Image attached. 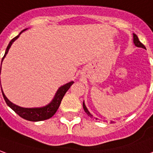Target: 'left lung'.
I'll return each instance as SVG.
<instances>
[{"instance_id": "obj_1", "label": "left lung", "mask_w": 153, "mask_h": 153, "mask_svg": "<svg viewBox=\"0 0 153 153\" xmlns=\"http://www.w3.org/2000/svg\"><path fill=\"white\" fill-rule=\"evenodd\" d=\"M133 38H134V45L136 46V47L143 48H146L143 44H142L140 41H139L138 38H137V36L136 35V34H135V33H133ZM83 109H84L85 112L86 113V114H87L88 116H90L91 118H93V117H94V116H93V114H91L90 113V111L88 110V109L86 108V106H85L84 101H83ZM96 120H97V118H96Z\"/></svg>"}]
</instances>
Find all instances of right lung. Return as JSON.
<instances>
[{
	"label": "right lung",
	"mask_w": 153,
	"mask_h": 153,
	"mask_svg": "<svg viewBox=\"0 0 153 153\" xmlns=\"http://www.w3.org/2000/svg\"><path fill=\"white\" fill-rule=\"evenodd\" d=\"M27 29L22 30L20 33L17 35L16 37H15L13 39H11V41L10 42L8 46L6 48V50H5V55L2 58L1 60V64L3 59L5 58L6 54L8 53V51H9L10 48L11 47L12 44L16 41L18 38L19 37V35L24 32ZM74 83V82H70L65 84V85L60 86L58 90L56 92L55 96H54L53 99L51 100V102L49 104H48L45 106H43V107H34V108H24V107H20L19 105H16L15 104H13L11 101H10L8 98L5 96V95L4 94V92L2 91L1 87V92L2 95H3V97H4V100H5V102L7 104V105L9 106L10 109H12L15 112H16L18 115L25 119V120H29V121H33V122H37V121H43V120H48V119H50L51 117H53L54 115V114L57 112V109L59 108V105L61 104V101L63 96L66 94V92L68 91L69 88L71 87V85Z\"/></svg>",
	"instance_id": "1"
}]
</instances>
